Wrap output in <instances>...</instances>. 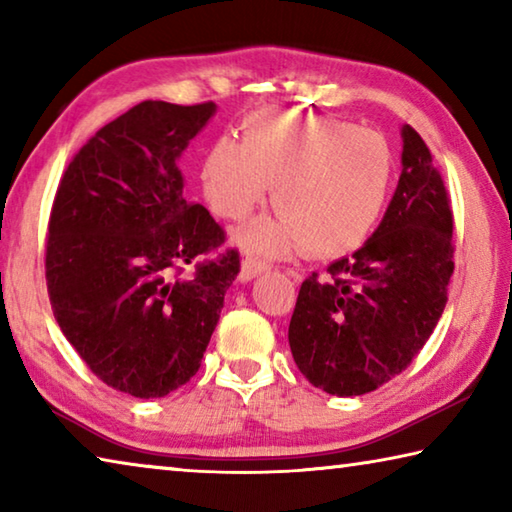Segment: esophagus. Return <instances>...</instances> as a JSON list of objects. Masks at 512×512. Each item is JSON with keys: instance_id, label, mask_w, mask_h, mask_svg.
I'll return each instance as SVG.
<instances>
[{"instance_id": "34e87169", "label": "esophagus", "mask_w": 512, "mask_h": 512, "mask_svg": "<svg viewBox=\"0 0 512 512\" xmlns=\"http://www.w3.org/2000/svg\"><path fill=\"white\" fill-rule=\"evenodd\" d=\"M268 268V264L266 262H262V259H257V257H246L244 262H241V273H239V277L244 282H248V280H253V277H257L259 273H264Z\"/></svg>"}]
</instances>
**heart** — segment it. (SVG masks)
Returning <instances> with one entry per match:
<instances>
[{
  "label": "heart",
  "mask_w": 512,
  "mask_h": 512,
  "mask_svg": "<svg viewBox=\"0 0 512 512\" xmlns=\"http://www.w3.org/2000/svg\"><path fill=\"white\" fill-rule=\"evenodd\" d=\"M393 183L386 137L348 121L264 110L241 126V142L219 137L205 153L201 185L216 216L241 221L275 187L280 212L241 230L253 253L305 246L318 257L359 248L375 230Z\"/></svg>",
  "instance_id": "heart-1"
}]
</instances>
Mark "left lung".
Listing matches in <instances>:
<instances>
[{"label":"left lung","mask_w":512,"mask_h":512,"mask_svg":"<svg viewBox=\"0 0 512 512\" xmlns=\"http://www.w3.org/2000/svg\"><path fill=\"white\" fill-rule=\"evenodd\" d=\"M402 176L366 244L302 282L289 345L309 384L350 397L379 388L418 357L447 305L454 214L431 151L402 128Z\"/></svg>","instance_id":"1"}]
</instances>
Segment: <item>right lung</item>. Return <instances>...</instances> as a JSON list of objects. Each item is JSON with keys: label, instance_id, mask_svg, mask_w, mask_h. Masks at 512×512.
<instances>
[{"label": "right lung", "instance_id": "add662e5", "mask_svg": "<svg viewBox=\"0 0 512 512\" xmlns=\"http://www.w3.org/2000/svg\"><path fill=\"white\" fill-rule=\"evenodd\" d=\"M214 108L137 103L81 146L51 205L45 277L56 323L103 384L140 400L196 375L241 268L221 225L183 196L178 169Z\"/></svg>", "mask_w": 512, "mask_h": 512}]
</instances>
